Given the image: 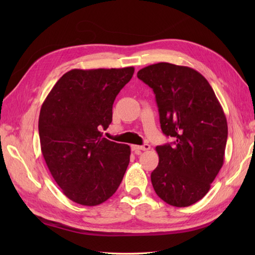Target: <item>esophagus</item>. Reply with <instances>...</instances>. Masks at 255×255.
Here are the masks:
<instances>
[{"instance_id":"esophagus-1","label":"esophagus","mask_w":255,"mask_h":255,"mask_svg":"<svg viewBox=\"0 0 255 255\" xmlns=\"http://www.w3.org/2000/svg\"><path fill=\"white\" fill-rule=\"evenodd\" d=\"M149 149H150V144H148V143H144L142 145H132V150H134V151H139V150L147 151Z\"/></svg>"}]
</instances>
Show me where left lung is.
<instances>
[{
  "label": "left lung",
  "instance_id": "obj_1",
  "mask_svg": "<svg viewBox=\"0 0 255 255\" xmlns=\"http://www.w3.org/2000/svg\"><path fill=\"white\" fill-rule=\"evenodd\" d=\"M137 77L153 90L162 131L174 138L155 148L152 186L166 204L187 207L208 193L224 164L228 125L223 107L208 81L192 68L160 62Z\"/></svg>",
  "mask_w": 255,
  "mask_h": 255
}]
</instances>
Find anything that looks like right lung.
Returning a JSON list of instances; mask_svg holds the SVG:
<instances>
[{
    "mask_svg": "<svg viewBox=\"0 0 255 255\" xmlns=\"http://www.w3.org/2000/svg\"><path fill=\"white\" fill-rule=\"evenodd\" d=\"M134 72L122 69H73L58 80L41 106L40 147L53 180L72 202L104 203L121 185L130 147L103 138L117 94Z\"/></svg>",
    "mask_w": 255,
    "mask_h": 255,
    "instance_id": "1",
    "label": "right lung"
}]
</instances>
